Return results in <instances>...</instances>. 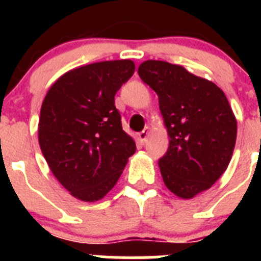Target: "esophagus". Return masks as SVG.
<instances>
[{"label": "esophagus", "instance_id": "1", "mask_svg": "<svg viewBox=\"0 0 261 261\" xmlns=\"http://www.w3.org/2000/svg\"><path fill=\"white\" fill-rule=\"evenodd\" d=\"M147 136H149V129H147V128H145L142 132L138 133V138H140V141H141V142L146 141Z\"/></svg>", "mask_w": 261, "mask_h": 261}]
</instances>
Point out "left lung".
<instances>
[{
  "label": "left lung",
  "mask_w": 261,
  "mask_h": 261,
  "mask_svg": "<svg viewBox=\"0 0 261 261\" xmlns=\"http://www.w3.org/2000/svg\"><path fill=\"white\" fill-rule=\"evenodd\" d=\"M138 75L158 95L170 145L158 161L166 187L181 199L209 190L230 163L237 119L220 87L180 65L147 60Z\"/></svg>",
  "instance_id": "8db88e82"
}]
</instances>
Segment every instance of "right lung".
<instances>
[{"instance_id":"1","label":"right lung","mask_w":261,"mask_h":261,"mask_svg":"<svg viewBox=\"0 0 261 261\" xmlns=\"http://www.w3.org/2000/svg\"><path fill=\"white\" fill-rule=\"evenodd\" d=\"M133 73L130 60L80 66L62 74L43 100L41 153L55 177L75 199H103L135 154V141L123 130L115 107V94Z\"/></svg>"}]
</instances>
